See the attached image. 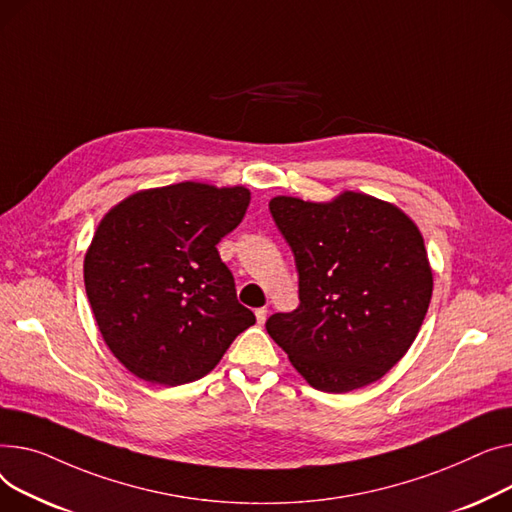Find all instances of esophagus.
Returning a JSON list of instances; mask_svg holds the SVG:
<instances>
[{
    "mask_svg": "<svg viewBox=\"0 0 512 512\" xmlns=\"http://www.w3.org/2000/svg\"><path fill=\"white\" fill-rule=\"evenodd\" d=\"M254 314H256V322H258V324H264L268 310H266V308H258Z\"/></svg>",
    "mask_w": 512,
    "mask_h": 512,
    "instance_id": "esophagus-1",
    "label": "esophagus"
}]
</instances>
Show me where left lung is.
<instances>
[{
    "instance_id": "obj_1",
    "label": "left lung",
    "mask_w": 512,
    "mask_h": 512,
    "mask_svg": "<svg viewBox=\"0 0 512 512\" xmlns=\"http://www.w3.org/2000/svg\"><path fill=\"white\" fill-rule=\"evenodd\" d=\"M293 250L299 306L266 320L291 366L324 393H349L380 380L413 345L434 277L424 235L403 210L345 190L310 202H268Z\"/></svg>"
}]
</instances>
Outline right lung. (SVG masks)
<instances>
[{
  "label": "right lung",
  "instance_id": "add662e5",
  "mask_svg": "<svg viewBox=\"0 0 512 512\" xmlns=\"http://www.w3.org/2000/svg\"><path fill=\"white\" fill-rule=\"evenodd\" d=\"M248 204L244 186L182 182L134 192L101 219L84 287L105 345L136 378L194 382L256 322L217 252Z\"/></svg>",
  "mask_w": 512,
  "mask_h": 512
}]
</instances>
